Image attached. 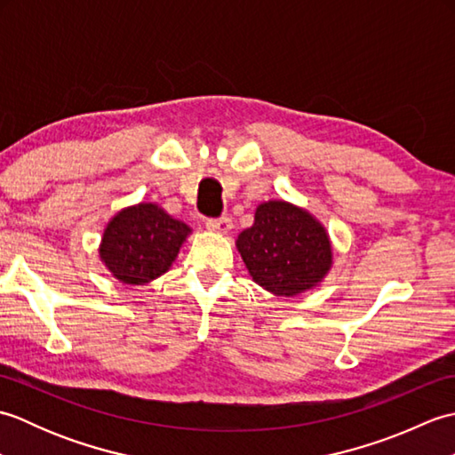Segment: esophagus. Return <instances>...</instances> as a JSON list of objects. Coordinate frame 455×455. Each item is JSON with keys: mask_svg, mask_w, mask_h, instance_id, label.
Segmentation results:
<instances>
[{"mask_svg": "<svg viewBox=\"0 0 455 455\" xmlns=\"http://www.w3.org/2000/svg\"><path fill=\"white\" fill-rule=\"evenodd\" d=\"M207 228L215 230V233H220V235H227L230 228H233V220H230V217H219V219H207L205 220Z\"/></svg>", "mask_w": 455, "mask_h": 455, "instance_id": "obj_1", "label": "esophagus"}]
</instances>
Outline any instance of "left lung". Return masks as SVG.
Returning <instances> with one entry per match:
<instances>
[{"mask_svg": "<svg viewBox=\"0 0 455 455\" xmlns=\"http://www.w3.org/2000/svg\"><path fill=\"white\" fill-rule=\"evenodd\" d=\"M236 248L254 282L274 295L293 297L313 289L332 266L324 227L285 201L262 203L254 225L238 235Z\"/></svg>", "mask_w": 455, "mask_h": 455, "instance_id": "8db88e82", "label": "left lung"}]
</instances>
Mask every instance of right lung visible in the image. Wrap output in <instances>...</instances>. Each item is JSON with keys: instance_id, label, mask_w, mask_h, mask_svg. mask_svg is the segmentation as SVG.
I'll return each instance as SVG.
<instances>
[{"instance_id": "right-lung-1", "label": "right lung", "mask_w": 455, "mask_h": 455, "mask_svg": "<svg viewBox=\"0 0 455 455\" xmlns=\"http://www.w3.org/2000/svg\"><path fill=\"white\" fill-rule=\"evenodd\" d=\"M189 233L186 222L154 203H140L111 219L101 240V262L123 283H148L168 272Z\"/></svg>"}]
</instances>
